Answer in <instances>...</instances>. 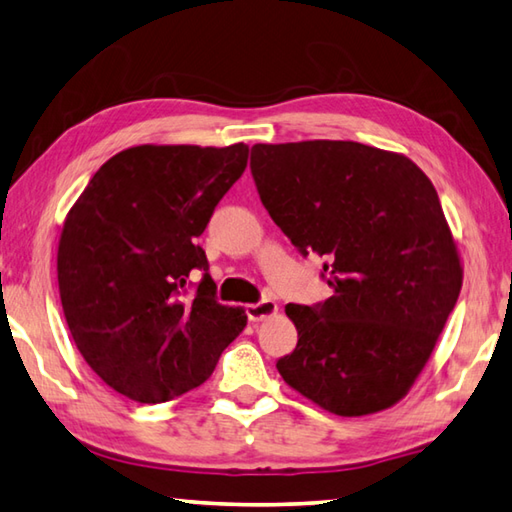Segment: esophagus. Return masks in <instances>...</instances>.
<instances>
[{
    "label": "esophagus",
    "mask_w": 512,
    "mask_h": 512,
    "mask_svg": "<svg viewBox=\"0 0 512 512\" xmlns=\"http://www.w3.org/2000/svg\"><path fill=\"white\" fill-rule=\"evenodd\" d=\"M246 313H248L250 322H262V319L273 317L277 313V304L273 302V299H262V302H257V304H248Z\"/></svg>",
    "instance_id": "1"
}]
</instances>
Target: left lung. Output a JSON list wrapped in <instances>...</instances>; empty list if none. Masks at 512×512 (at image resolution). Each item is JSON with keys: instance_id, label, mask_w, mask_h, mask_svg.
<instances>
[{"instance_id": "1", "label": "left lung", "mask_w": 512, "mask_h": 512, "mask_svg": "<svg viewBox=\"0 0 512 512\" xmlns=\"http://www.w3.org/2000/svg\"><path fill=\"white\" fill-rule=\"evenodd\" d=\"M250 173L299 253L326 259L333 297L288 304L297 348L279 375L319 408L373 415L408 395L462 290L437 190L413 159L357 142L255 144Z\"/></svg>"}]
</instances>
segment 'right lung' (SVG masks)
I'll return each mask as SVG.
<instances>
[{
    "label": "right lung",
    "mask_w": 512,
    "mask_h": 512,
    "mask_svg": "<svg viewBox=\"0 0 512 512\" xmlns=\"http://www.w3.org/2000/svg\"><path fill=\"white\" fill-rule=\"evenodd\" d=\"M248 146L126 148L97 170L64 219L57 284L70 335L104 382L139 404L204 384L246 328L215 299L197 244ZM205 270L193 296L187 277Z\"/></svg>",
    "instance_id": "1"
}]
</instances>
